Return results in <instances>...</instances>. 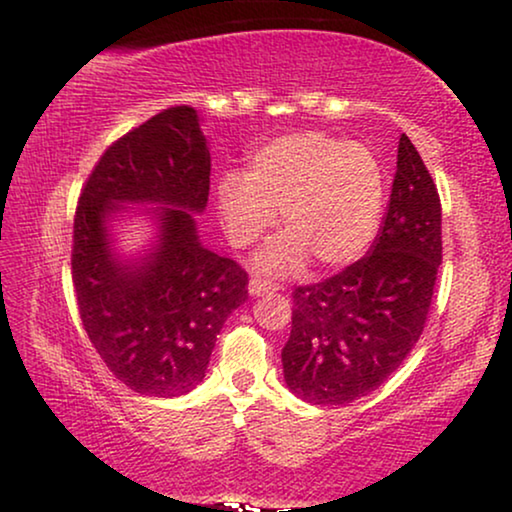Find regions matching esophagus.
<instances>
[{
	"instance_id": "obj_1",
	"label": "esophagus",
	"mask_w": 512,
	"mask_h": 512,
	"mask_svg": "<svg viewBox=\"0 0 512 512\" xmlns=\"http://www.w3.org/2000/svg\"><path fill=\"white\" fill-rule=\"evenodd\" d=\"M278 285L271 281H262V278H252L248 285V292L252 297H260V295H269V292H276Z\"/></svg>"
}]
</instances>
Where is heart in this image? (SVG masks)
<instances>
[{
    "label": "heart",
    "instance_id": "obj_1",
    "mask_svg": "<svg viewBox=\"0 0 512 512\" xmlns=\"http://www.w3.org/2000/svg\"><path fill=\"white\" fill-rule=\"evenodd\" d=\"M384 173L370 149L320 131L285 133L250 156V170L217 182V210L229 243L245 248L276 224L290 231L262 252L260 269L297 274L309 255L323 267L356 262L377 236Z\"/></svg>",
    "mask_w": 512,
    "mask_h": 512
}]
</instances>
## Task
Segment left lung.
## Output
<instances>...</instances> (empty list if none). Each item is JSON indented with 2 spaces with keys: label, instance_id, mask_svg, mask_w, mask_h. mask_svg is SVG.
<instances>
[{
  "label": "left lung",
  "instance_id": "obj_1",
  "mask_svg": "<svg viewBox=\"0 0 512 512\" xmlns=\"http://www.w3.org/2000/svg\"><path fill=\"white\" fill-rule=\"evenodd\" d=\"M438 187L403 133L391 201L370 255L292 292L285 384L311 405H346L379 388L424 332L442 262Z\"/></svg>",
  "mask_w": 512,
  "mask_h": 512
}]
</instances>
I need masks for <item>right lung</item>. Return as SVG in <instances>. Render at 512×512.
Listing matches in <instances>:
<instances>
[{
    "instance_id": "add662e5",
    "label": "right lung",
    "mask_w": 512,
    "mask_h": 512,
    "mask_svg": "<svg viewBox=\"0 0 512 512\" xmlns=\"http://www.w3.org/2000/svg\"><path fill=\"white\" fill-rule=\"evenodd\" d=\"M210 152L194 107L154 114L112 142L81 189L72 283L81 323L109 372L140 395L173 398L206 377L224 320L248 299V274L203 248ZM124 202H154L160 236L138 263L113 255L106 224Z\"/></svg>"
}]
</instances>
